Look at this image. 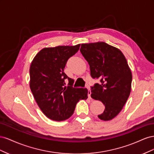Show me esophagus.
<instances>
[{"label":"esophagus","instance_id":"34e87169","mask_svg":"<svg viewBox=\"0 0 154 154\" xmlns=\"http://www.w3.org/2000/svg\"><path fill=\"white\" fill-rule=\"evenodd\" d=\"M87 89H88V98H89V99H91V91L90 88H89V87L87 86Z\"/></svg>","mask_w":154,"mask_h":154}]
</instances>
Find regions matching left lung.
<instances>
[{"label": "left lung", "mask_w": 154, "mask_h": 154, "mask_svg": "<svg viewBox=\"0 0 154 154\" xmlns=\"http://www.w3.org/2000/svg\"><path fill=\"white\" fill-rule=\"evenodd\" d=\"M80 51L90 66L92 78L100 82L91 87V97L105 106L97 116L110 121L120 112L131 91L132 72L127 60L119 49L103 42L82 44Z\"/></svg>", "instance_id": "1"}]
</instances>
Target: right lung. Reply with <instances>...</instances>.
Listing matches in <instances>:
<instances>
[{
  "label": "right lung",
  "mask_w": 154,
  "mask_h": 154,
  "mask_svg": "<svg viewBox=\"0 0 154 154\" xmlns=\"http://www.w3.org/2000/svg\"><path fill=\"white\" fill-rule=\"evenodd\" d=\"M80 46L45 48L31 63L29 87L32 95L45 116L56 122L69 118L79 100L88 97L87 88L73 87L74 80L63 72L68 59L78 52ZM67 78V86L64 82Z\"/></svg>",
  "instance_id": "right-lung-1"
}]
</instances>
